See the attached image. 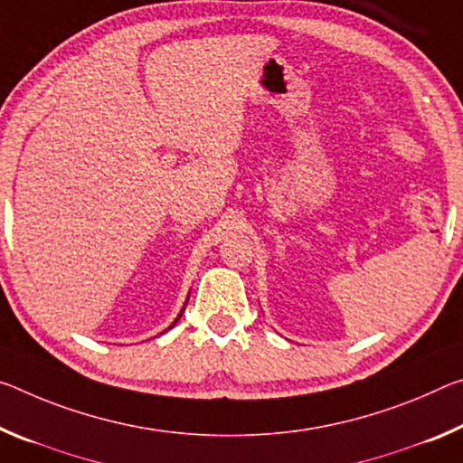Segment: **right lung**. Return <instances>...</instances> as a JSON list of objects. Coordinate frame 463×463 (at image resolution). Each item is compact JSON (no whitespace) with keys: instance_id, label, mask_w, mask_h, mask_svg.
<instances>
[{"instance_id":"1","label":"right lung","mask_w":463,"mask_h":463,"mask_svg":"<svg viewBox=\"0 0 463 463\" xmlns=\"http://www.w3.org/2000/svg\"><path fill=\"white\" fill-rule=\"evenodd\" d=\"M183 311H185V307H183ZM183 311H181V313H179V317H177V319H175V324H177V321H179V319H181V315H183ZM175 324H173V326H175ZM173 326H171V327H173Z\"/></svg>"}]
</instances>
